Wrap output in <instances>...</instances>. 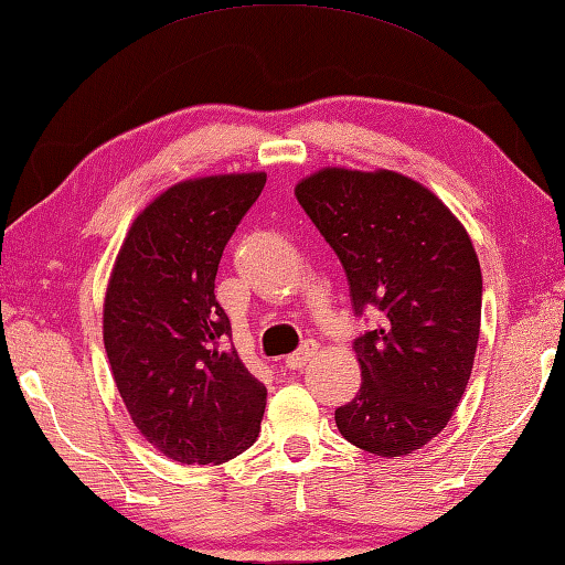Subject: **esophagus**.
Instances as JSON below:
<instances>
[{"label":"esophagus","mask_w":565,"mask_h":565,"mask_svg":"<svg viewBox=\"0 0 565 565\" xmlns=\"http://www.w3.org/2000/svg\"><path fill=\"white\" fill-rule=\"evenodd\" d=\"M315 344L312 342H308V344H302V348L298 350V352H292V354H288V358H285V367H290V370H300V367H305V364L310 362V358L315 354Z\"/></svg>","instance_id":"34e87169"}]
</instances>
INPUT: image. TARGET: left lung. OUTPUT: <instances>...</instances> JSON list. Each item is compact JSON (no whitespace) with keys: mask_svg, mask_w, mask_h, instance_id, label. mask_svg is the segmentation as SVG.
<instances>
[{"mask_svg":"<svg viewBox=\"0 0 565 565\" xmlns=\"http://www.w3.org/2000/svg\"><path fill=\"white\" fill-rule=\"evenodd\" d=\"M338 253L354 315L362 387L334 412L344 439L404 457L447 427L471 377L481 328V267L463 225L429 188L394 171L322 168L295 188Z\"/></svg>","mask_w":565,"mask_h":565,"instance_id":"left-lung-1","label":"left lung"}]
</instances>
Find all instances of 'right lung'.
Masks as SVG:
<instances>
[{"mask_svg": "<svg viewBox=\"0 0 565 565\" xmlns=\"http://www.w3.org/2000/svg\"><path fill=\"white\" fill-rule=\"evenodd\" d=\"M265 173L168 188L128 231L104 300V344L138 431L163 457L221 463L253 447L267 390L231 342L215 275Z\"/></svg>", "mask_w": 565, "mask_h": 565, "instance_id": "1", "label": "right lung"}]
</instances>
